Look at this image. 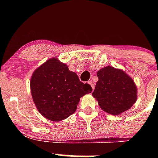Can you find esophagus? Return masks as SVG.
Masks as SVG:
<instances>
[{
	"instance_id": "esophagus-1",
	"label": "esophagus",
	"mask_w": 158,
	"mask_h": 158,
	"mask_svg": "<svg viewBox=\"0 0 158 158\" xmlns=\"http://www.w3.org/2000/svg\"><path fill=\"white\" fill-rule=\"evenodd\" d=\"M88 83H89V84L90 85V86L92 87V89H94V87H95V83L94 82V81H92V80H90V81H88Z\"/></svg>"
}]
</instances>
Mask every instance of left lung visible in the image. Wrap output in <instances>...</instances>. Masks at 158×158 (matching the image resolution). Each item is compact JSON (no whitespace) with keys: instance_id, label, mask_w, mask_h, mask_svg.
<instances>
[{"instance_id":"obj_1","label":"left lung","mask_w":158,"mask_h":158,"mask_svg":"<svg viewBox=\"0 0 158 158\" xmlns=\"http://www.w3.org/2000/svg\"><path fill=\"white\" fill-rule=\"evenodd\" d=\"M97 77L99 80L92 95L104 111L119 115L135 104L137 87L125 72L107 66L98 70Z\"/></svg>"}]
</instances>
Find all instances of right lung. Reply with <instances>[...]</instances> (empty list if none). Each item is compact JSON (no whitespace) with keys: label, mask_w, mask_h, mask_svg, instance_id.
I'll return each mask as SVG.
<instances>
[{"label":"right lung","mask_w":158,"mask_h":158,"mask_svg":"<svg viewBox=\"0 0 158 158\" xmlns=\"http://www.w3.org/2000/svg\"><path fill=\"white\" fill-rule=\"evenodd\" d=\"M32 99L39 113L50 120H63L76 111L79 99L91 93L66 64L50 59L37 68L30 81Z\"/></svg>","instance_id":"right-lung-1"}]
</instances>
